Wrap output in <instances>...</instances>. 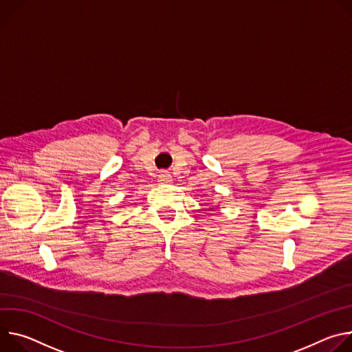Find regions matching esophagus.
Listing matches in <instances>:
<instances>
[{"label":"esophagus","mask_w":352,"mask_h":352,"mask_svg":"<svg viewBox=\"0 0 352 352\" xmlns=\"http://www.w3.org/2000/svg\"><path fill=\"white\" fill-rule=\"evenodd\" d=\"M158 180L161 183H169V182H172V175L169 172H161L158 175Z\"/></svg>","instance_id":"esophagus-1"}]
</instances>
